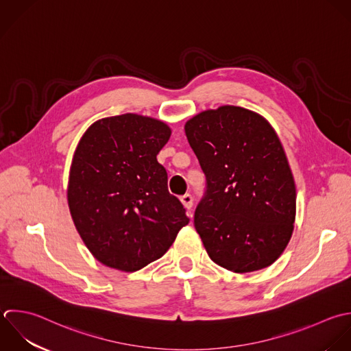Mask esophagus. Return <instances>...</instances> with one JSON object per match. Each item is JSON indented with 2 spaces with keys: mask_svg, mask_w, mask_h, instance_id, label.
<instances>
[{
  "mask_svg": "<svg viewBox=\"0 0 351 351\" xmlns=\"http://www.w3.org/2000/svg\"><path fill=\"white\" fill-rule=\"evenodd\" d=\"M180 201H182L183 206H184L187 210H190V209L193 208V197H191L190 194L182 195V197H180Z\"/></svg>",
  "mask_w": 351,
  "mask_h": 351,
  "instance_id": "34e87169",
  "label": "esophagus"
}]
</instances>
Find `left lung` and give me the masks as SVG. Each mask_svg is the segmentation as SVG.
<instances>
[{
    "label": "left lung",
    "instance_id": "8db88e82",
    "mask_svg": "<svg viewBox=\"0 0 351 351\" xmlns=\"http://www.w3.org/2000/svg\"><path fill=\"white\" fill-rule=\"evenodd\" d=\"M206 178L194 226L217 265L246 274L274 264L294 230L297 193L272 125L241 106L205 110L184 125Z\"/></svg>",
    "mask_w": 351,
    "mask_h": 351
}]
</instances>
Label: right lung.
<instances>
[{"label":"right lung","instance_id":"right-lung-1","mask_svg":"<svg viewBox=\"0 0 351 351\" xmlns=\"http://www.w3.org/2000/svg\"><path fill=\"white\" fill-rule=\"evenodd\" d=\"M169 136L165 123L125 113L91 124L75 150L69 212L90 253L109 268L142 269L162 257L189 224L157 161Z\"/></svg>","mask_w":351,"mask_h":351}]
</instances>
